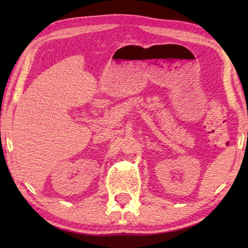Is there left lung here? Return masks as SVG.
Masks as SVG:
<instances>
[{"label": "left lung", "instance_id": "obj_1", "mask_svg": "<svg viewBox=\"0 0 248 248\" xmlns=\"http://www.w3.org/2000/svg\"><path fill=\"white\" fill-rule=\"evenodd\" d=\"M247 138H248V133H247Z\"/></svg>", "mask_w": 248, "mask_h": 248}]
</instances>
